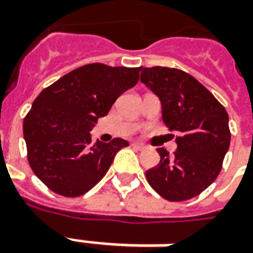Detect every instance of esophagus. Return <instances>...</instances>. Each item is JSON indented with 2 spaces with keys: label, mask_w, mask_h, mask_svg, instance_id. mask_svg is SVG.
I'll return each mask as SVG.
<instances>
[{
  "label": "esophagus",
  "mask_w": 253,
  "mask_h": 253,
  "mask_svg": "<svg viewBox=\"0 0 253 253\" xmlns=\"http://www.w3.org/2000/svg\"><path fill=\"white\" fill-rule=\"evenodd\" d=\"M131 147L135 149H138V151H142V149H145V145L144 144H141V142H133L131 144Z\"/></svg>",
  "instance_id": "34e87169"
}]
</instances>
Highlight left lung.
Here are the masks:
<instances>
[{
    "label": "left lung",
    "instance_id": "left-lung-1",
    "mask_svg": "<svg viewBox=\"0 0 253 253\" xmlns=\"http://www.w3.org/2000/svg\"><path fill=\"white\" fill-rule=\"evenodd\" d=\"M141 82L159 97L163 122L177 133V151L170 155L158 148L161 162L145 173L147 180L168 201L194 198L220 173L231 140L227 111L195 77L180 69L141 68Z\"/></svg>",
    "mask_w": 253,
    "mask_h": 253
}]
</instances>
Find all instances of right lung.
<instances>
[{
    "label": "right lung",
    "mask_w": 253,
    "mask_h": 253,
    "mask_svg": "<svg viewBox=\"0 0 253 253\" xmlns=\"http://www.w3.org/2000/svg\"><path fill=\"white\" fill-rule=\"evenodd\" d=\"M141 68L88 63L41 91L23 120L27 161L34 174L58 195L80 197L101 181L122 138L91 141V128L106 116L125 91L140 79Z\"/></svg>",
    "instance_id": "add662e5"
}]
</instances>
